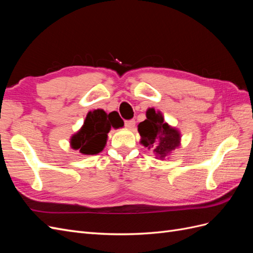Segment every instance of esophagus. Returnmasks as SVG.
Segmentation results:
<instances>
[{"label":"esophagus","instance_id":"34e87169","mask_svg":"<svg viewBox=\"0 0 253 253\" xmlns=\"http://www.w3.org/2000/svg\"><path fill=\"white\" fill-rule=\"evenodd\" d=\"M125 126L129 128V129H133L135 127V120L134 119H131V120H126L125 122Z\"/></svg>","mask_w":253,"mask_h":253}]
</instances>
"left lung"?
I'll return each mask as SVG.
<instances>
[{"label": "left lung", "mask_w": 253, "mask_h": 253, "mask_svg": "<svg viewBox=\"0 0 253 253\" xmlns=\"http://www.w3.org/2000/svg\"><path fill=\"white\" fill-rule=\"evenodd\" d=\"M147 119L138 125L140 142L145 148H154L159 159H165L180 144V133L164 121L163 115L154 109L147 111Z\"/></svg>", "instance_id": "obj_1"}]
</instances>
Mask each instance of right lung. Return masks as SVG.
<instances>
[{
	"label": "right lung",
	"instance_id": "1",
	"mask_svg": "<svg viewBox=\"0 0 253 253\" xmlns=\"http://www.w3.org/2000/svg\"><path fill=\"white\" fill-rule=\"evenodd\" d=\"M122 126V120L112 113L108 115L99 109L88 112L80 131L71 138L72 148L84 155H96L104 149L111 127L119 128Z\"/></svg>",
	"mask_w": 253,
	"mask_h": 253
}]
</instances>
